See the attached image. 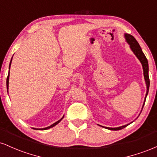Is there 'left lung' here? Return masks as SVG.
Returning <instances> with one entry per match:
<instances>
[{
	"label": "left lung",
	"mask_w": 157,
	"mask_h": 157,
	"mask_svg": "<svg viewBox=\"0 0 157 157\" xmlns=\"http://www.w3.org/2000/svg\"><path fill=\"white\" fill-rule=\"evenodd\" d=\"M126 40L127 42L128 43L129 45H130V47L132 50L133 52L135 54V55L137 57V58L140 60V62L142 65V68H143V72H144V77H145V82H146V86H147V92H146V96H145V101H144V104L143 106L145 105V100H146V97L147 95V93H148L149 91V86H150V80H149V76H148V63H147V60L145 57V55H144V53L142 51V48H140V45H139L138 42L136 41V40L133 37L132 35H125ZM143 106H142V109H143ZM126 125H123L121 126V127L119 128H108L105 127V128L107 129H110V130H113V131H118V130H121V129L125 128Z\"/></svg>",
	"instance_id": "left-lung-1"
}]
</instances>
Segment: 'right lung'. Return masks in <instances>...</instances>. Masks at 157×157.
I'll return each mask as SVG.
<instances>
[{
  "label": "right lung",
  "mask_w": 157,
  "mask_h": 157,
  "mask_svg": "<svg viewBox=\"0 0 157 157\" xmlns=\"http://www.w3.org/2000/svg\"><path fill=\"white\" fill-rule=\"evenodd\" d=\"M12 60H11V61H10V66H11V63H12ZM9 77H10V71H9L8 76H7V78H6V88H7V89H8V87H9ZM63 117L61 118L60 120H58V121H57V122H56L55 123L52 124V125L48 126V127H46V128H40V130H46V129H48V128H52V127H54V126L57 125V124H58L59 122H60L61 121V120H63ZM34 129H36V128H34Z\"/></svg>",
  "instance_id": "1"
}]
</instances>
